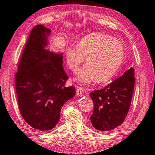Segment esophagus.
I'll use <instances>...</instances> for the list:
<instances>
[{"label": "esophagus", "instance_id": "obj_1", "mask_svg": "<svg viewBox=\"0 0 155 155\" xmlns=\"http://www.w3.org/2000/svg\"><path fill=\"white\" fill-rule=\"evenodd\" d=\"M84 91V88L81 87H77V90H76V94L78 95V96H82L83 94Z\"/></svg>", "mask_w": 155, "mask_h": 155}]
</instances>
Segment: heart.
I'll return each mask as SVG.
<instances>
[{
  "mask_svg": "<svg viewBox=\"0 0 155 155\" xmlns=\"http://www.w3.org/2000/svg\"><path fill=\"white\" fill-rule=\"evenodd\" d=\"M122 42L109 35L93 33L82 38L78 45H70L66 50V62L77 72L86 58L87 64L74 78L82 84L96 80L104 83L113 78L119 70L124 57Z\"/></svg>",
  "mask_w": 155,
  "mask_h": 155,
  "instance_id": "obj_1",
  "label": "heart"
}]
</instances>
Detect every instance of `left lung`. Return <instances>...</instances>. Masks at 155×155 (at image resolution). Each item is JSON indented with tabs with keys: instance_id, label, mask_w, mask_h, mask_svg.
Masks as SVG:
<instances>
[{
	"instance_id": "8db88e82",
	"label": "left lung",
	"mask_w": 155,
	"mask_h": 155,
	"mask_svg": "<svg viewBox=\"0 0 155 155\" xmlns=\"http://www.w3.org/2000/svg\"><path fill=\"white\" fill-rule=\"evenodd\" d=\"M134 82V69L131 67L103 89L90 93L94 103L90 118L94 128L108 131L123 123L130 106Z\"/></svg>"
}]
</instances>
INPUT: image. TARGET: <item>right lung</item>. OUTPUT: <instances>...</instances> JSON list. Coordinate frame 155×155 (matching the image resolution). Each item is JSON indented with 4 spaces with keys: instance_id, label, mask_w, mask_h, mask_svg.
I'll return each mask as SVG.
<instances>
[{
    "instance_id": "obj_1",
    "label": "right lung",
    "mask_w": 155,
    "mask_h": 155,
    "mask_svg": "<svg viewBox=\"0 0 155 155\" xmlns=\"http://www.w3.org/2000/svg\"><path fill=\"white\" fill-rule=\"evenodd\" d=\"M51 30L42 25L32 28L15 75L18 104L22 118L39 130L52 129L64 104L75 95L64 86L68 77L62 67V52L49 49Z\"/></svg>"
}]
</instances>
